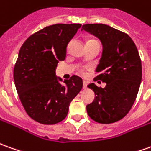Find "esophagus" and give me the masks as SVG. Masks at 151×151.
I'll return each mask as SVG.
<instances>
[{"label": "esophagus", "instance_id": "obj_1", "mask_svg": "<svg viewBox=\"0 0 151 151\" xmlns=\"http://www.w3.org/2000/svg\"><path fill=\"white\" fill-rule=\"evenodd\" d=\"M87 85H88V83L86 82V81H83V88H87Z\"/></svg>", "mask_w": 151, "mask_h": 151}]
</instances>
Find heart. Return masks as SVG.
<instances>
[{
    "label": "heart",
    "instance_id": "b5f03b06",
    "mask_svg": "<svg viewBox=\"0 0 151 151\" xmlns=\"http://www.w3.org/2000/svg\"><path fill=\"white\" fill-rule=\"evenodd\" d=\"M89 41H91V40H89Z\"/></svg>",
    "mask_w": 151,
    "mask_h": 151
}]
</instances>
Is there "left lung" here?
<instances>
[{"label": "left lung", "mask_w": 151, "mask_h": 151, "mask_svg": "<svg viewBox=\"0 0 151 151\" xmlns=\"http://www.w3.org/2000/svg\"><path fill=\"white\" fill-rule=\"evenodd\" d=\"M82 30L98 38L102 53L95 80L106 83L104 88L90 83L95 98L87 105L93 121L110 124L120 121L131 110L136 101L142 78L140 55L135 43L127 34L104 24H83Z\"/></svg>", "instance_id": "1"}]
</instances>
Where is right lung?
<instances>
[{
	"mask_svg": "<svg viewBox=\"0 0 151 151\" xmlns=\"http://www.w3.org/2000/svg\"><path fill=\"white\" fill-rule=\"evenodd\" d=\"M81 25L47 26L29 37L19 50L14 68L15 88L26 113L37 122L54 125L62 122L83 88L78 76L63 81L55 74L58 61L65 59L68 44Z\"/></svg>",
	"mask_w": 151,
	"mask_h": 151,
	"instance_id": "1",
	"label": "right lung"
}]
</instances>
